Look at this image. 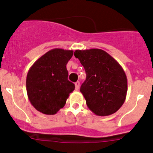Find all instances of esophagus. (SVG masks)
Instances as JSON below:
<instances>
[{
    "label": "esophagus",
    "instance_id": "esophagus-1",
    "mask_svg": "<svg viewBox=\"0 0 153 153\" xmlns=\"http://www.w3.org/2000/svg\"><path fill=\"white\" fill-rule=\"evenodd\" d=\"M79 86H80V83H79V81L77 82H76L75 83V86H76V90H79Z\"/></svg>",
    "mask_w": 153,
    "mask_h": 153
}]
</instances>
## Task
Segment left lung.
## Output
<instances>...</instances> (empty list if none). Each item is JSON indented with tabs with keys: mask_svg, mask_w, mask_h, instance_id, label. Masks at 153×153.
Listing matches in <instances>:
<instances>
[{
	"mask_svg": "<svg viewBox=\"0 0 153 153\" xmlns=\"http://www.w3.org/2000/svg\"><path fill=\"white\" fill-rule=\"evenodd\" d=\"M84 67L86 77L80 86L86 105L98 116H109L120 109L125 101L127 79L118 62L104 51H76Z\"/></svg>",
	"mask_w": 153,
	"mask_h": 153,
	"instance_id": "1",
	"label": "left lung"
}]
</instances>
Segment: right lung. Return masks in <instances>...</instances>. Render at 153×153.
I'll use <instances>...</instances> for the list:
<instances>
[{"mask_svg":"<svg viewBox=\"0 0 153 153\" xmlns=\"http://www.w3.org/2000/svg\"><path fill=\"white\" fill-rule=\"evenodd\" d=\"M73 51L53 49L36 60L27 76L31 104L42 113L53 115L63 108L75 85L68 79L67 64Z\"/></svg>","mask_w":153,"mask_h":153,"instance_id":"obj_1","label":"right lung"}]
</instances>
